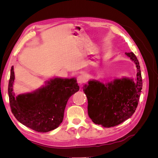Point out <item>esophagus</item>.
Here are the masks:
<instances>
[{
	"instance_id": "34e87169",
	"label": "esophagus",
	"mask_w": 158,
	"mask_h": 158,
	"mask_svg": "<svg viewBox=\"0 0 158 158\" xmlns=\"http://www.w3.org/2000/svg\"><path fill=\"white\" fill-rule=\"evenodd\" d=\"M77 80H78V83L80 84H82L84 83L85 81V76L84 75H80V76H78V78H77Z\"/></svg>"
}]
</instances>
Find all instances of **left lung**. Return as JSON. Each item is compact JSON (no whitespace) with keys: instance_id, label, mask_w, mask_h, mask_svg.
Instances as JSON below:
<instances>
[{"instance_id":"obj_1","label":"left lung","mask_w":158,"mask_h":158,"mask_svg":"<svg viewBox=\"0 0 158 158\" xmlns=\"http://www.w3.org/2000/svg\"><path fill=\"white\" fill-rule=\"evenodd\" d=\"M125 54L136 64V80L123 77L103 84L91 80L84 85L88 115L96 125L107 128L117 126L131 117L136 109L142 88L140 66L132 52Z\"/></svg>"}]
</instances>
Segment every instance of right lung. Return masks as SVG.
Wrapping results in <instances>:
<instances>
[{"label":"right lung","mask_w":158,"mask_h":158,"mask_svg":"<svg viewBox=\"0 0 158 158\" xmlns=\"http://www.w3.org/2000/svg\"><path fill=\"white\" fill-rule=\"evenodd\" d=\"M14 79L12 66L8 89L12 113L22 125L40 132L52 131L60 125L69 99L80 89L75 78H53L32 92L15 96Z\"/></svg>","instance_id":"right-lung-1"}]
</instances>
